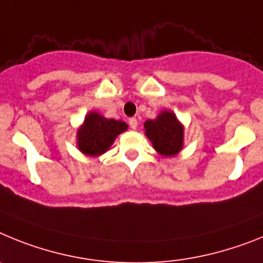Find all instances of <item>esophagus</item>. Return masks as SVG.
Instances as JSON below:
<instances>
[{
  "instance_id": "1",
  "label": "esophagus",
  "mask_w": 263,
  "mask_h": 263,
  "mask_svg": "<svg viewBox=\"0 0 263 263\" xmlns=\"http://www.w3.org/2000/svg\"><path fill=\"white\" fill-rule=\"evenodd\" d=\"M128 123H129V127H131L132 129L138 128V120H136V118H131L128 120Z\"/></svg>"
}]
</instances>
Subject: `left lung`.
I'll return each mask as SVG.
<instances>
[{"label":"left lung","mask_w":263,"mask_h":263,"mask_svg":"<svg viewBox=\"0 0 263 263\" xmlns=\"http://www.w3.org/2000/svg\"><path fill=\"white\" fill-rule=\"evenodd\" d=\"M144 128L145 135L160 155L173 156L182 148L184 129L172 112L164 111L154 120H147Z\"/></svg>","instance_id":"1"}]
</instances>
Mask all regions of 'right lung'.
Instances as JSON below:
<instances>
[{"instance_id":"add662e5","label":"right lung","mask_w":263,"mask_h":263,"mask_svg":"<svg viewBox=\"0 0 263 263\" xmlns=\"http://www.w3.org/2000/svg\"><path fill=\"white\" fill-rule=\"evenodd\" d=\"M127 129L122 120L106 119L97 112L87 115L84 124L78 132V145L83 154L98 156L104 154L119 134Z\"/></svg>"}]
</instances>
